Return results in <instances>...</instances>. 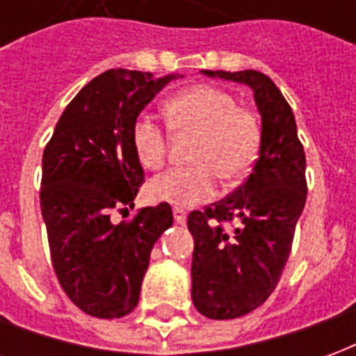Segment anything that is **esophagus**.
Here are the masks:
<instances>
[{
    "instance_id": "1",
    "label": "esophagus",
    "mask_w": 356,
    "mask_h": 356,
    "mask_svg": "<svg viewBox=\"0 0 356 356\" xmlns=\"http://www.w3.org/2000/svg\"><path fill=\"white\" fill-rule=\"evenodd\" d=\"M173 217H175V221H177L179 225H183L186 221V211L181 208H175L173 209Z\"/></svg>"
}]
</instances>
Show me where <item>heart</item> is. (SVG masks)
<instances>
[{
  "mask_svg": "<svg viewBox=\"0 0 356 356\" xmlns=\"http://www.w3.org/2000/svg\"><path fill=\"white\" fill-rule=\"evenodd\" d=\"M165 114L171 131L196 135L194 165L156 177L148 186L152 200L193 208L216 194L217 177L236 183L252 171L261 148V124L232 93L208 83L193 86L168 99ZM131 147L143 168L160 170L170 152V131L143 114L133 122Z\"/></svg>",
  "mask_w": 356,
  "mask_h": 356,
  "instance_id": "heart-1",
  "label": "heart"
}]
</instances>
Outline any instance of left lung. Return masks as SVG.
Segmentation results:
<instances>
[{"mask_svg": "<svg viewBox=\"0 0 356 356\" xmlns=\"http://www.w3.org/2000/svg\"><path fill=\"white\" fill-rule=\"evenodd\" d=\"M204 74L250 86L261 114V148L244 185L191 211L186 221L194 238V307L208 318L229 321L263 305L282 276L305 208V152L290 104L268 76L257 70ZM234 220L239 227L229 233L224 223Z\"/></svg>", "mask_w": 356, "mask_h": 356, "instance_id": "1", "label": "left lung"}]
</instances>
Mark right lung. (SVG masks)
<instances>
[{
  "label": "right lung",
  "instance_id": "1",
  "mask_svg": "<svg viewBox=\"0 0 356 356\" xmlns=\"http://www.w3.org/2000/svg\"><path fill=\"white\" fill-rule=\"evenodd\" d=\"M173 78L102 72L70 101L43 150L40 206L51 263L70 301L97 318H122L137 307L152 246L173 225L163 202L129 221L110 219L135 206L145 183L133 122Z\"/></svg>",
  "mask_w": 356,
  "mask_h": 356
}]
</instances>
